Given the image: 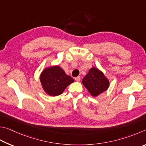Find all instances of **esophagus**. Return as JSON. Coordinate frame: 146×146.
Segmentation results:
<instances>
[{"mask_svg":"<svg viewBox=\"0 0 146 146\" xmlns=\"http://www.w3.org/2000/svg\"><path fill=\"white\" fill-rule=\"evenodd\" d=\"M80 80H81L80 76H78V77H76V78H75V80H76V81H80Z\"/></svg>","mask_w":146,"mask_h":146,"instance_id":"1","label":"esophagus"}]
</instances>
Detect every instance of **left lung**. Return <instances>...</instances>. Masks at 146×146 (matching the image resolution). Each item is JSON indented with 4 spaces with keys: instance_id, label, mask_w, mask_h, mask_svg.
Instances as JSON below:
<instances>
[{
    "instance_id": "left-lung-1",
    "label": "left lung",
    "mask_w": 146,
    "mask_h": 146,
    "mask_svg": "<svg viewBox=\"0 0 146 146\" xmlns=\"http://www.w3.org/2000/svg\"><path fill=\"white\" fill-rule=\"evenodd\" d=\"M83 85L92 96L96 97L108 88L109 81L103 73L96 68H92L82 80Z\"/></svg>"
}]
</instances>
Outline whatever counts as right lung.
<instances>
[{
    "instance_id": "1",
    "label": "right lung",
    "mask_w": 146,
    "mask_h": 146,
    "mask_svg": "<svg viewBox=\"0 0 146 146\" xmlns=\"http://www.w3.org/2000/svg\"><path fill=\"white\" fill-rule=\"evenodd\" d=\"M40 81L46 93L51 96H57L62 94L66 86L74 82V80L60 66H54L42 72Z\"/></svg>"
}]
</instances>
